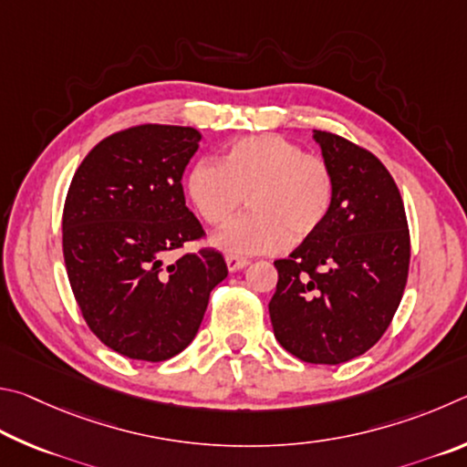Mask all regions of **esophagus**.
Segmentation results:
<instances>
[{
	"instance_id": "34e87169",
	"label": "esophagus",
	"mask_w": 467,
	"mask_h": 467,
	"mask_svg": "<svg viewBox=\"0 0 467 467\" xmlns=\"http://www.w3.org/2000/svg\"><path fill=\"white\" fill-rule=\"evenodd\" d=\"M225 265L229 268V273H238L242 268H246L250 263L246 258H240V256H225Z\"/></svg>"
}]
</instances>
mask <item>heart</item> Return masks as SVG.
Wrapping results in <instances>:
<instances>
[{
    "label": "heart",
    "instance_id": "b5f03b06",
    "mask_svg": "<svg viewBox=\"0 0 467 467\" xmlns=\"http://www.w3.org/2000/svg\"><path fill=\"white\" fill-rule=\"evenodd\" d=\"M186 191L211 225L227 223L248 196L252 213L213 235V246L232 256H256L316 234L330 213L334 180L322 158L266 133L232 143L219 161H196Z\"/></svg>",
    "mask_w": 467,
    "mask_h": 467
}]
</instances>
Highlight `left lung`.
<instances>
[{
    "label": "left lung",
    "mask_w": 467,
    "mask_h": 467,
    "mask_svg": "<svg viewBox=\"0 0 467 467\" xmlns=\"http://www.w3.org/2000/svg\"><path fill=\"white\" fill-rule=\"evenodd\" d=\"M312 137L332 171V207L316 234L275 263L279 283L268 312L291 355L340 365L388 330L408 279L410 235L386 166L338 135Z\"/></svg>",
    "instance_id": "left-lung-1"
}]
</instances>
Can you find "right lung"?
I'll use <instances>...</instances> for the list:
<instances>
[{
  "label": "right lung",
  "instance_id": "obj_1",
  "mask_svg": "<svg viewBox=\"0 0 467 467\" xmlns=\"http://www.w3.org/2000/svg\"><path fill=\"white\" fill-rule=\"evenodd\" d=\"M202 135L141 125L106 137L81 161L63 209L67 276L92 332L119 355L166 361L191 345L223 256L199 250L166 265V252L202 235L186 207L182 174Z\"/></svg>",
  "mask_w": 467,
  "mask_h": 467
}]
</instances>
